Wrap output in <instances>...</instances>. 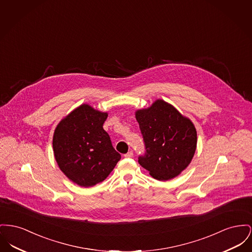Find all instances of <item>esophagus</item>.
<instances>
[{
	"mask_svg": "<svg viewBox=\"0 0 252 252\" xmlns=\"http://www.w3.org/2000/svg\"><path fill=\"white\" fill-rule=\"evenodd\" d=\"M125 157H126V158H131V157H133V152H132V151H128L126 154H125Z\"/></svg>",
	"mask_w": 252,
	"mask_h": 252,
	"instance_id": "obj_1",
	"label": "esophagus"
}]
</instances>
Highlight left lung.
<instances>
[{"instance_id":"left-lung-1","label":"left lung","mask_w":252,"mask_h":252,"mask_svg":"<svg viewBox=\"0 0 252 252\" xmlns=\"http://www.w3.org/2000/svg\"><path fill=\"white\" fill-rule=\"evenodd\" d=\"M135 117L147 149L146 155L139 157V163L158 181L177 177L191 163L197 147L191 120L162 99L137 109Z\"/></svg>"}]
</instances>
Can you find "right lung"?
<instances>
[{
    "mask_svg": "<svg viewBox=\"0 0 252 252\" xmlns=\"http://www.w3.org/2000/svg\"><path fill=\"white\" fill-rule=\"evenodd\" d=\"M107 115L89 104H81L62 119L54 130L52 145L57 164L80 187L103 182L121 159L103 128Z\"/></svg>",
    "mask_w": 252,
    "mask_h": 252,
    "instance_id": "1",
    "label": "right lung"
}]
</instances>
